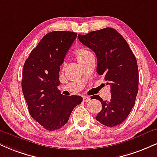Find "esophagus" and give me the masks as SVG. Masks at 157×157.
<instances>
[{"instance_id": "obj_1", "label": "esophagus", "mask_w": 157, "mask_h": 157, "mask_svg": "<svg viewBox=\"0 0 157 157\" xmlns=\"http://www.w3.org/2000/svg\"><path fill=\"white\" fill-rule=\"evenodd\" d=\"M90 100V98L89 97H83V101L84 102H88Z\"/></svg>"}]
</instances>
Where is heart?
<instances>
[{
    "label": "heart",
    "mask_w": 157,
    "mask_h": 157,
    "mask_svg": "<svg viewBox=\"0 0 157 157\" xmlns=\"http://www.w3.org/2000/svg\"><path fill=\"white\" fill-rule=\"evenodd\" d=\"M91 54V52L90 51H88L87 49L83 48H77L76 50L75 51V57L76 58L79 63H82L83 60L86 59L88 56H90Z\"/></svg>",
    "instance_id": "1"
}]
</instances>
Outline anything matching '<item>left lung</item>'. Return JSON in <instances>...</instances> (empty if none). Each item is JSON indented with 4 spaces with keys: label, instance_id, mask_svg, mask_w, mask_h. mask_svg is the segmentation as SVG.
Here are the masks:
<instances>
[{
    "label": "left lung",
    "instance_id": "obj_1",
    "mask_svg": "<svg viewBox=\"0 0 157 157\" xmlns=\"http://www.w3.org/2000/svg\"><path fill=\"white\" fill-rule=\"evenodd\" d=\"M77 37L95 52L97 72L103 75L107 85L110 86L109 101L95 96L102 105L96 119L108 127L120 125L131 112L138 92L139 73L135 55L124 38L112 28L79 34Z\"/></svg>",
    "mask_w": 157,
    "mask_h": 157
}]
</instances>
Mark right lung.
<instances>
[{"mask_svg":"<svg viewBox=\"0 0 157 157\" xmlns=\"http://www.w3.org/2000/svg\"><path fill=\"white\" fill-rule=\"evenodd\" d=\"M77 35L63 31L47 33L23 66L22 89L28 111L49 131L65 125L73 109L82 101L80 96H64L58 89L60 66Z\"/></svg>","mask_w":157,"mask_h":157,"instance_id":"obj_1","label":"right lung"}]
</instances>
